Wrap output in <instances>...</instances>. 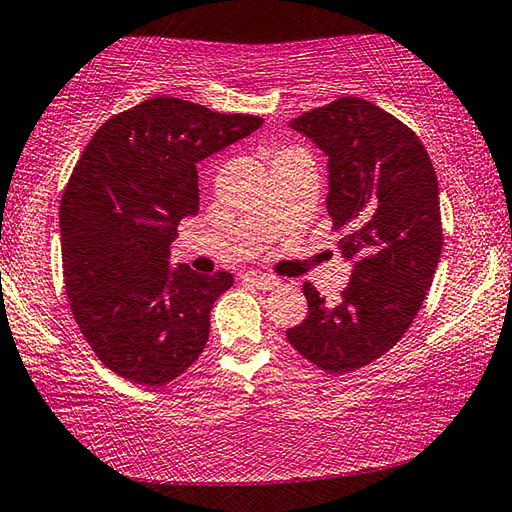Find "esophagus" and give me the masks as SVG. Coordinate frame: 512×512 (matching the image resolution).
<instances>
[{
  "instance_id": "esophagus-1",
  "label": "esophagus",
  "mask_w": 512,
  "mask_h": 512,
  "mask_svg": "<svg viewBox=\"0 0 512 512\" xmlns=\"http://www.w3.org/2000/svg\"><path fill=\"white\" fill-rule=\"evenodd\" d=\"M244 277H246V282L253 284V287H257V289H264V291H271V289H275V287H277V284H280V280H277V277H273V275L246 273Z\"/></svg>"
}]
</instances>
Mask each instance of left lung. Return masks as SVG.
<instances>
[{
    "label": "left lung",
    "instance_id": "obj_1",
    "mask_svg": "<svg viewBox=\"0 0 512 512\" xmlns=\"http://www.w3.org/2000/svg\"><path fill=\"white\" fill-rule=\"evenodd\" d=\"M291 128L327 155V214L352 275L336 307L305 282L307 318L287 339L316 368L350 372L402 339L431 287L443 250L436 171L420 137L366 99L341 97Z\"/></svg>",
    "mask_w": 512,
    "mask_h": 512
}]
</instances>
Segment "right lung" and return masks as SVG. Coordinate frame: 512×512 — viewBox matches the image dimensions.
Instances as JSON below:
<instances>
[{"label":"right lung","instance_id":"1","mask_svg":"<svg viewBox=\"0 0 512 512\" xmlns=\"http://www.w3.org/2000/svg\"><path fill=\"white\" fill-rule=\"evenodd\" d=\"M262 124L162 94L112 115L85 146L60 201L63 277L83 339L115 375L160 388L203 352L235 277L171 271L169 246L198 212L196 164Z\"/></svg>","mask_w":512,"mask_h":512}]
</instances>
